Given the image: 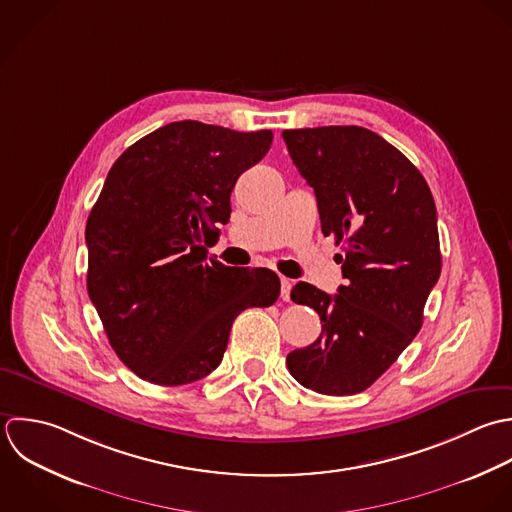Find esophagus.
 I'll return each mask as SVG.
<instances>
[{
    "mask_svg": "<svg viewBox=\"0 0 512 512\" xmlns=\"http://www.w3.org/2000/svg\"><path fill=\"white\" fill-rule=\"evenodd\" d=\"M291 287H293V283L283 277V279H281V299H283V301H289V299H291Z\"/></svg>",
    "mask_w": 512,
    "mask_h": 512,
    "instance_id": "esophagus-1",
    "label": "esophagus"
}]
</instances>
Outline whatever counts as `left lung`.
<instances>
[{
    "label": "left lung",
    "mask_w": 512,
    "mask_h": 512,
    "mask_svg": "<svg viewBox=\"0 0 512 512\" xmlns=\"http://www.w3.org/2000/svg\"><path fill=\"white\" fill-rule=\"evenodd\" d=\"M299 173L315 189L321 231L343 253L337 295L297 283L321 337L287 355L289 373L321 395L371 387L409 347L441 275L437 207L421 171L389 141L357 125L285 129Z\"/></svg>",
    "instance_id": "left-lung-1"
}]
</instances>
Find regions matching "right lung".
I'll use <instances>...</instances> for the list:
<instances>
[{
	"label": "right lung",
	"instance_id": "right-lung-1",
	"mask_svg": "<svg viewBox=\"0 0 512 512\" xmlns=\"http://www.w3.org/2000/svg\"><path fill=\"white\" fill-rule=\"evenodd\" d=\"M273 131L173 121L113 163L85 227L87 293L109 345L143 381L177 387L219 367L235 317L277 301V273L207 259L239 175Z\"/></svg>",
	"mask_w": 512,
	"mask_h": 512
}]
</instances>
